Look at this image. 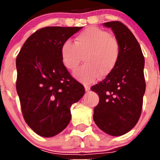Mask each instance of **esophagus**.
Wrapping results in <instances>:
<instances>
[{
  "instance_id": "1",
  "label": "esophagus",
  "mask_w": 160,
  "mask_h": 160,
  "mask_svg": "<svg viewBox=\"0 0 160 160\" xmlns=\"http://www.w3.org/2000/svg\"><path fill=\"white\" fill-rule=\"evenodd\" d=\"M85 90H86V91H89V90H90V87L89 86H88V85H85Z\"/></svg>"
}]
</instances>
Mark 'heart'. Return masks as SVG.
<instances>
[{"label":"heart","instance_id":"b5f03b06","mask_svg":"<svg viewBox=\"0 0 160 160\" xmlns=\"http://www.w3.org/2000/svg\"><path fill=\"white\" fill-rule=\"evenodd\" d=\"M84 56L86 64L76 70L73 75L82 83H91L101 74L105 77L115 69L120 48L108 32L90 27L76 36L75 43L67 40L61 46V60L67 70H75Z\"/></svg>","mask_w":160,"mask_h":160}]
</instances>
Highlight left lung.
Here are the masks:
<instances>
[{
    "label": "left lung",
    "instance_id": "obj_1",
    "mask_svg": "<svg viewBox=\"0 0 160 160\" xmlns=\"http://www.w3.org/2000/svg\"><path fill=\"white\" fill-rule=\"evenodd\" d=\"M114 32L120 48L115 69L91 90L99 96L93 121L103 132L119 136L129 132L139 119L146 91L145 59L132 32L121 22L104 23Z\"/></svg>",
    "mask_w": 160,
    "mask_h": 160
}]
</instances>
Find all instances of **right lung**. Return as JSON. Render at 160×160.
Instances as JSON below:
<instances>
[{"label":"right lung","mask_w":160,"mask_h":160,"mask_svg":"<svg viewBox=\"0 0 160 160\" xmlns=\"http://www.w3.org/2000/svg\"><path fill=\"white\" fill-rule=\"evenodd\" d=\"M82 27L40 28L24 43L16 59V90L27 125L42 137L65 129L70 107L85 93L62 64L61 46Z\"/></svg>","instance_id":"1"}]
</instances>
